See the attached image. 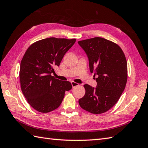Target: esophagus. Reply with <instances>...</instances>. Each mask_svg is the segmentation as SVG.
I'll return each instance as SVG.
<instances>
[{
    "label": "esophagus",
    "mask_w": 148,
    "mask_h": 148,
    "mask_svg": "<svg viewBox=\"0 0 148 148\" xmlns=\"http://www.w3.org/2000/svg\"><path fill=\"white\" fill-rule=\"evenodd\" d=\"M71 84H72V87H73V88L76 87V86H79V84L76 83V82H74V81H72V82H71Z\"/></svg>",
    "instance_id": "esophagus-1"
}]
</instances>
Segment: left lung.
Instances as JSON below:
<instances>
[{"label":"left lung","instance_id":"obj_1","mask_svg":"<svg viewBox=\"0 0 148 148\" xmlns=\"http://www.w3.org/2000/svg\"><path fill=\"white\" fill-rule=\"evenodd\" d=\"M78 44L88 57L90 72L98 76L95 88L84 84L85 95L79 104L92 114H102L116 104L126 86V57L117 44L102 37L79 40Z\"/></svg>","mask_w":148,"mask_h":148}]
</instances>
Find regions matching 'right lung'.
<instances>
[{"label":"right lung","instance_id":"obj_1","mask_svg":"<svg viewBox=\"0 0 148 148\" xmlns=\"http://www.w3.org/2000/svg\"><path fill=\"white\" fill-rule=\"evenodd\" d=\"M76 40L49 37L35 42L27 49L20 64L21 89L36 111L46 113L57 109L65 92L72 88L69 81L56 79L51 74Z\"/></svg>","mask_w":148,"mask_h":148}]
</instances>
